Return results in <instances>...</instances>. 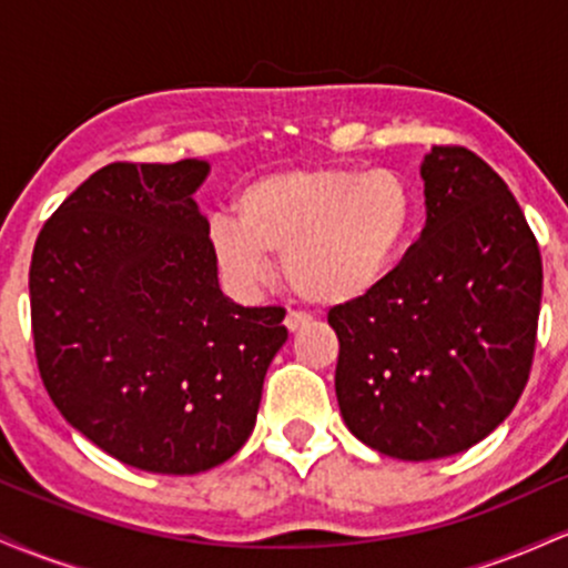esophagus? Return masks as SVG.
<instances>
[{
    "label": "esophagus",
    "instance_id": "1",
    "mask_svg": "<svg viewBox=\"0 0 568 568\" xmlns=\"http://www.w3.org/2000/svg\"><path fill=\"white\" fill-rule=\"evenodd\" d=\"M285 328L291 331V334H296V331H302L306 323H310V317L304 315V312H288V315H285Z\"/></svg>",
    "mask_w": 568,
    "mask_h": 568
}]
</instances>
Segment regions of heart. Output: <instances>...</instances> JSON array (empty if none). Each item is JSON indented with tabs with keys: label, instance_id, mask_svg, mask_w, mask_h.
<instances>
[{
	"label": "heart",
	"instance_id": "obj_1",
	"mask_svg": "<svg viewBox=\"0 0 568 568\" xmlns=\"http://www.w3.org/2000/svg\"><path fill=\"white\" fill-rule=\"evenodd\" d=\"M237 219L207 226L213 262L232 291L256 293L283 253V277L304 302L349 306L374 296L406 258L419 221L414 186L395 171L288 168L234 197Z\"/></svg>",
	"mask_w": 568,
	"mask_h": 568
}]
</instances>
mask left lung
I'll use <instances>...</instances> for the list:
<instances>
[{
    "mask_svg": "<svg viewBox=\"0 0 568 568\" xmlns=\"http://www.w3.org/2000/svg\"><path fill=\"white\" fill-rule=\"evenodd\" d=\"M425 230L384 288L328 315L344 425L374 452L429 462L473 448L529 379L542 258L513 192L478 154L433 146Z\"/></svg>",
    "mask_w": 568,
    "mask_h": 568,
    "instance_id": "left-lung-1",
    "label": "left lung"
}]
</instances>
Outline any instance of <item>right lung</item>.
<instances>
[{
    "label": "right lung",
    "instance_id": "add662e5",
    "mask_svg": "<svg viewBox=\"0 0 568 568\" xmlns=\"http://www.w3.org/2000/svg\"><path fill=\"white\" fill-rule=\"evenodd\" d=\"M205 160L114 162L71 192L31 256L39 374L71 427L146 473L194 475L256 427L277 306L219 288L194 192Z\"/></svg>",
    "mask_w": 568,
    "mask_h": 568
}]
</instances>
